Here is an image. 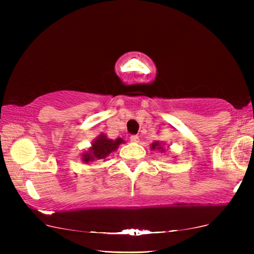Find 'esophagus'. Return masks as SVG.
Wrapping results in <instances>:
<instances>
[{
	"label": "esophagus",
	"instance_id": "esophagus-1",
	"mask_svg": "<svg viewBox=\"0 0 254 254\" xmlns=\"http://www.w3.org/2000/svg\"><path fill=\"white\" fill-rule=\"evenodd\" d=\"M130 141H131L132 143H137V142L139 141V137H138L137 135H132V136L130 137Z\"/></svg>",
	"mask_w": 254,
	"mask_h": 254
}]
</instances>
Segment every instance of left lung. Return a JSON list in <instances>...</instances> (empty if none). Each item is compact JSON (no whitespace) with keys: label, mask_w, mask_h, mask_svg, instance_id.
<instances>
[{"label":"left lung","mask_w":254,"mask_h":254,"mask_svg":"<svg viewBox=\"0 0 254 254\" xmlns=\"http://www.w3.org/2000/svg\"><path fill=\"white\" fill-rule=\"evenodd\" d=\"M150 149L152 150H160V152H165V148L163 147V144L160 142H154L152 145H150Z\"/></svg>","instance_id":"left-lung-1"}]
</instances>
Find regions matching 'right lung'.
Returning a JSON list of instances; mask_svg holds the SVG:
<instances>
[{
	"label": "right lung",
	"mask_w": 254,
	"mask_h": 254,
	"mask_svg": "<svg viewBox=\"0 0 254 254\" xmlns=\"http://www.w3.org/2000/svg\"><path fill=\"white\" fill-rule=\"evenodd\" d=\"M122 143H124V141L121 137L110 139L105 134H100L91 144V147H89L87 152L83 153L82 160L84 161V164H88L95 160L105 159L107 156L110 155V153L118 149L119 145Z\"/></svg>",
	"instance_id": "obj_1"
}]
</instances>
